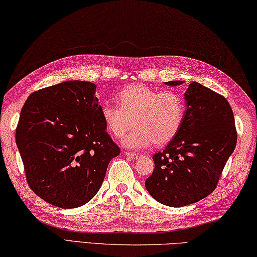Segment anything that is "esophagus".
Returning a JSON list of instances; mask_svg holds the SVG:
<instances>
[{
    "label": "esophagus",
    "mask_w": 257,
    "mask_h": 257,
    "mask_svg": "<svg viewBox=\"0 0 257 257\" xmlns=\"http://www.w3.org/2000/svg\"><path fill=\"white\" fill-rule=\"evenodd\" d=\"M124 154H125V156H128V157H130L132 158V160H137V158L141 156L139 155V154H135V153H129V152H124Z\"/></svg>",
    "instance_id": "1"
}]
</instances>
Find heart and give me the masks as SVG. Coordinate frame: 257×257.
I'll return each mask as SVG.
<instances>
[{"label": "heart", "mask_w": 257, "mask_h": 257, "mask_svg": "<svg viewBox=\"0 0 257 257\" xmlns=\"http://www.w3.org/2000/svg\"><path fill=\"white\" fill-rule=\"evenodd\" d=\"M185 102L175 91H157L144 84H134L121 90L118 104L106 102L101 116L108 132L122 137L135 122L133 132L122 139L123 146L147 148L154 143L164 145L173 139L183 122Z\"/></svg>", "instance_id": "1"}]
</instances>
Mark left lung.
<instances>
[{
    "label": "left lung",
    "mask_w": 257,
    "mask_h": 257,
    "mask_svg": "<svg viewBox=\"0 0 257 257\" xmlns=\"http://www.w3.org/2000/svg\"><path fill=\"white\" fill-rule=\"evenodd\" d=\"M184 97L179 133L153 156L155 169L145 182L149 194L169 207L188 206L212 193L237 143L234 113L225 97L197 82L190 84Z\"/></svg>",
    "instance_id": "left-lung-1"
}]
</instances>
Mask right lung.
Listing matches in <instances>:
<instances>
[{
  "mask_svg": "<svg viewBox=\"0 0 257 257\" xmlns=\"http://www.w3.org/2000/svg\"><path fill=\"white\" fill-rule=\"evenodd\" d=\"M91 82L67 81L31 93L22 106L16 143L30 189L63 209L97 193L120 148L105 130Z\"/></svg>",
  "mask_w": 257,
  "mask_h": 257,
  "instance_id": "1",
  "label": "right lung"
}]
</instances>
